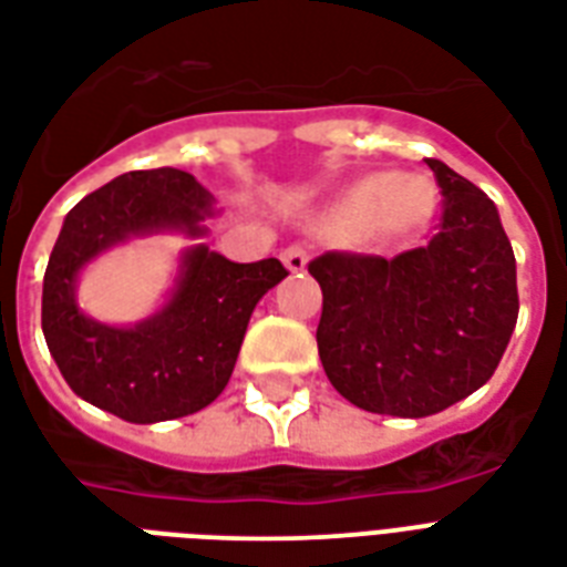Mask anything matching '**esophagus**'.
<instances>
[{
  "label": "esophagus",
  "mask_w": 567,
  "mask_h": 567,
  "mask_svg": "<svg viewBox=\"0 0 567 567\" xmlns=\"http://www.w3.org/2000/svg\"><path fill=\"white\" fill-rule=\"evenodd\" d=\"M280 260H284L287 271H292V275L307 269V251L305 248H298V245H292V248H287V251L280 254Z\"/></svg>",
  "instance_id": "esophagus-1"
}]
</instances>
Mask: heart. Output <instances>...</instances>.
<instances>
[{
	"label": "heart",
	"mask_w": 567,
	"mask_h": 567,
	"mask_svg": "<svg viewBox=\"0 0 567 567\" xmlns=\"http://www.w3.org/2000/svg\"><path fill=\"white\" fill-rule=\"evenodd\" d=\"M434 213L437 188L429 177L370 171L328 200L319 224L358 245H393L420 234Z\"/></svg>",
	"instance_id": "obj_1"
}]
</instances>
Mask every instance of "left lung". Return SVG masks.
I'll use <instances>...</instances> for the list:
<instances>
[{"mask_svg": "<svg viewBox=\"0 0 567 567\" xmlns=\"http://www.w3.org/2000/svg\"><path fill=\"white\" fill-rule=\"evenodd\" d=\"M446 209L432 243L384 257L322 254L316 343L324 375L352 405L432 416L494 375L517 322L515 251L494 200L429 159Z\"/></svg>", "mask_w": 567, "mask_h": 567, "instance_id": "left-lung-1", "label": "left lung"}]
</instances>
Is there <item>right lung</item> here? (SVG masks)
<instances>
[{
  "mask_svg": "<svg viewBox=\"0 0 567 567\" xmlns=\"http://www.w3.org/2000/svg\"><path fill=\"white\" fill-rule=\"evenodd\" d=\"M215 195L179 168L121 174L82 197L61 224L43 275L41 324L70 390L126 423H162L206 408L234 375L251 313L287 278L280 260L234 262L209 251ZM193 243L166 301L138 323H100L78 305L81 271L144 235Z\"/></svg>",
  "mask_w": 567,
  "mask_h": 567,
  "instance_id": "obj_1",
  "label": "right lung"
}]
</instances>
